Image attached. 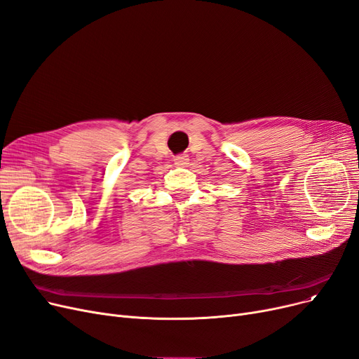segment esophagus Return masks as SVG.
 Listing matches in <instances>:
<instances>
[{
    "instance_id": "esophagus-1",
    "label": "esophagus",
    "mask_w": 359,
    "mask_h": 359,
    "mask_svg": "<svg viewBox=\"0 0 359 359\" xmlns=\"http://www.w3.org/2000/svg\"><path fill=\"white\" fill-rule=\"evenodd\" d=\"M188 155H177V157L175 158V164L176 165H184V164H188Z\"/></svg>"
}]
</instances>
